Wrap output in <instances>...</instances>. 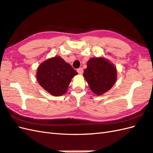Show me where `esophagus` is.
<instances>
[{"mask_svg": "<svg viewBox=\"0 0 153 153\" xmlns=\"http://www.w3.org/2000/svg\"><path fill=\"white\" fill-rule=\"evenodd\" d=\"M77 73L79 74H82L83 72V68H78V69L77 70Z\"/></svg>", "mask_w": 153, "mask_h": 153, "instance_id": "esophagus-1", "label": "esophagus"}]
</instances>
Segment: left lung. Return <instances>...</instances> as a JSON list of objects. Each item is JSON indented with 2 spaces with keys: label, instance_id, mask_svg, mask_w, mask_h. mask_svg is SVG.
<instances>
[{
  "label": "left lung",
  "instance_id": "8db88e82",
  "mask_svg": "<svg viewBox=\"0 0 153 153\" xmlns=\"http://www.w3.org/2000/svg\"><path fill=\"white\" fill-rule=\"evenodd\" d=\"M116 69L103 58H93L87 62L83 76L93 93L102 95L111 89L116 80Z\"/></svg>",
  "mask_w": 153,
  "mask_h": 153
}]
</instances>
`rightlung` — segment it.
<instances>
[{
    "instance_id": "right-lung-1",
    "label": "right lung",
    "mask_w": 153,
    "mask_h": 153,
    "mask_svg": "<svg viewBox=\"0 0 153 153\" xmlns=\"http://www.w3.org/2000/svg\"><path fill=\"white\" fill-rule=\"evenodd\" d=\"M77 74L69 64L60 56L45 61L39 66L37 79L40 85L54 96L66 93L71 78Z\"/></svg>"
}]
</instances>
